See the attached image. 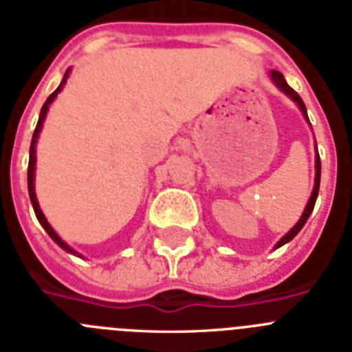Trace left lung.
<instances>
[{"label": "left lung", "mask_w": 352, "mask_h": 352, "mask_svg": "<svg viewBox=\"0 0 352 352\" xmlns=\"http://www.w3.org/2000/svg\"><path fill=\"white\" fill-rule=\"evenodd\" d=\"M270 78H272V80H274V84H276L277 87H279V89H281L283 93L286 94V96H290V98L294 100V102L297 103V105H299L300 112H302V116L306 118V120H308V112H306V105H304V102H302V100H300L299 94L295 93V91L292 89L290 85L286 84V80H285V76H283V73H279V71H276V69H272V71H270ZM318 186H320V157H318V152H317V157H315V186H313L311 197H309L308 204H306V209H304L302 217L299 218V221H297V223H295V226L292 227L290 231H288L285 236H283L281 240L277 241V243H276V249H279V247H283V245L288 243V241H290V240H294L295 236H297V232H299L300 229H302V227H304V223L308 221L309 214H311L313 208H315V202H317Z\"/></svg>", "instance_id": "1"}]
</instances>
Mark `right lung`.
Returning a JSON list of instances; mask_svg holds the SVG:
<instances>
[{"label": "right lung", "mask_w": 352, "mask_h": 352, "mask_svg": "<svg viewBox=\"0 0 352 352\" xmlns=\"http://www.w3.org/2000/svg\"><path fill=\"white\" fill-rule=\"evenodd\" d=\"M69 71H71V69H67V71H66V75H64V78H62L60 85H58L57 89H55V91H53L52 94H50L48 100H46V102H44L43 109H41L39 121H37V126H35L34 135H32V144H30V161H28V193H30V202H32V206H34L35 217H37V220H39L41 226L44 227V231L48 232L50 238H52V240L55 241V243H57L58 247H60V249L66 250V252L75 254V256H78V258H82L80 254L75 252V250L71 249V247H69V245L66 243V241H62V240H60V236H58L57 232L53 231V227L50 226L48 220H46V217H44L43 211H41L39 202H37V197H35V186H34V181H35V144H37V140H39V132H41V129H43L44 118H46V114H48L50 103H52L53 100L57 98V94L60 93V91H62V87H64V84H66V80H67V76H69Z\"/></svg>", "instance_id": "add662e5"}]
</instances>
